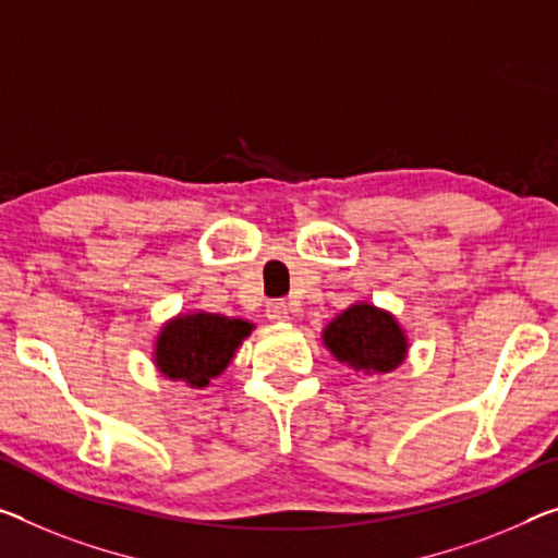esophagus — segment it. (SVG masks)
I'll return each instance as SVG.
<instances>
[{
  "mask_svg": "<svg viewBox=\"0 0 558 558\" xmlns=\"http://www.w3.org/2000/svg\"><path fill=\"white\" fill-rule=\"evenodd\" d=\"M289 314H291V308H289L287 302H281V299H277V302H269V304H267L269 322H289Z\"/></svg>",
  "mask_w": 558,
  "mask_h": 558,
  "instance_id": "1",
  "label": "esophagus"
}]
</instances>
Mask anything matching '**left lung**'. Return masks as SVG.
<instances>
[{
	"instance_id": "obj_1",
	"label": "left lung",
	"mask_w": 558,
	"mask_h": 558,
	"mask_svg": "<svg viewBox=\"0 0 558 558\" xmlns=\"http://www.w3.org/2000/svg\"><path fill=\"white\" fill-rule=\"evenodd\" d=\"M324 344L337 362L364 374H389L407 356V337L397 319L372 304H354L341 312L324 329Z\"/></svg>"
}]
</instances>
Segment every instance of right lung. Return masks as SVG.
<instances>
[{"mask_svg": "<svg viewBox=\"0 0 558 558\" xmlns=\"http://www.w3.org/2000/svg\"><path fill=\"white\" fill-rule=\"evenodd\" d=\"M252 333V324L219 314H186L171 319L157 337L154 362L159 372L190 387H207L225 372L239 344Z\"/></svg>", "mask_w": 558, "mask_h": 558, "instance_id": "add662e5", "label": "right lung"}]
</instances>
